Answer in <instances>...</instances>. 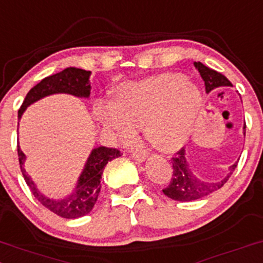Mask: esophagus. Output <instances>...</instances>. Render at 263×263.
Here are the masks:
<instances>
[{
  "label": "esophagus",
  "mask_w": 263,
  "mask_h": 263,
  "mask_svg": "<svg viewBox=\"0 0 263 263\" xmlns=\"http://www.w3.org/2000/svg\"><path fill=\"white\" fill-rule=\"evenodd\" d=\"M147 156V151H134L132 152V157H134V160H136L137 162H143V161L146 160Z\"/></svg>",
  "instance_id": "obj_1"
}]
</instances>
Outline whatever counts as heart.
<instances>
[{
	"mask_svg": "<svg viewBox=\"0 0 263 263\" xmlns=\"http://www.w3.org/2000/svg\"><path fill=\"white\" fill-rule=\"evenodd\" d=\"M202 106L200 89L180 73H161L121 85L112 103H100L96 117L122 142L136 138L143 126L148 142L174 152L187 142Z\"/></svg>",
	"mask_w": 263,
	"mask_h": 263,
	"instance_id": "obj_1",
	"label": "heart"
}]
</instances>
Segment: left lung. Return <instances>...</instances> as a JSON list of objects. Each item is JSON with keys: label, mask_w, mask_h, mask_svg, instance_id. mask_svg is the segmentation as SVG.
<instances>
[{"label": "left lung", "mask_w": 263, "mask_h": 263, "mask_svg": "<svg viewBox=\"0 0 263 263\" xmlns=\"http://www.w3.org/2000/svg\"><path fill=\"white\" fill-rule=\"evenodd\" d=\"M195 67L200 72L202 80L204 81V87L206 92L212 91L213 88L220 87V86H232L223 74L220 72L207 67L203 63L195 62ZM243 128H246L245 125ZM172 163V177L168 186L163 189L162 191L167 197L172 198L175 201H195L200 198L206 197L210 193L220 190L224 183L229 181L231 175L233 174L235 168L237 167V162L230 167L229 175L220 181H204L193 174L190 168V164L187 162L184 149L181 148L180 151L171 158Z\"/></svg>", "instance_id": "left-lung-1"}]
</instances>
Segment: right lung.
Instances as JSON below:
<instances>
[{
    "label": "right lung",
    "instance_id": "obj_1",
    "mask_svg": "<svg viewBox=\"0 0 263 263\" xmlns=\"http://www.w3.org/2000/svg\"><path fill=\"white\" fill-rule=\"evenodd\" d=\"M89 76L91 71L81 70L76 67H67L65 70L54 73L52 76L45 77L41 82L37 83L34 87L30 89L26 99L22 103L21 108L18 109V118H21L25 109L36 101L50 96L53 93H70L76 97H88L91 93V86H89ZM17 154H18L20 167L24 175V178L30 187L32 195L36 200L50 210L51 212L56 213L57 216L63 218H79L87 215L93 209L97 197L101 190V176L103 174V168L108 161L117 158L121 156V152L117 148H109V147L100 146L92 149L87 162L85 164L82 174H81L77 186L74 187L71 195L66 196L62 200H53V198L46 197L37 190L36 184L30 176L26 172L24 164L26 156L21 151L20 146L17 145Z\"/></svg>",
    "mask_w": 263,
    "mask_h": 263
}]
</instances>
